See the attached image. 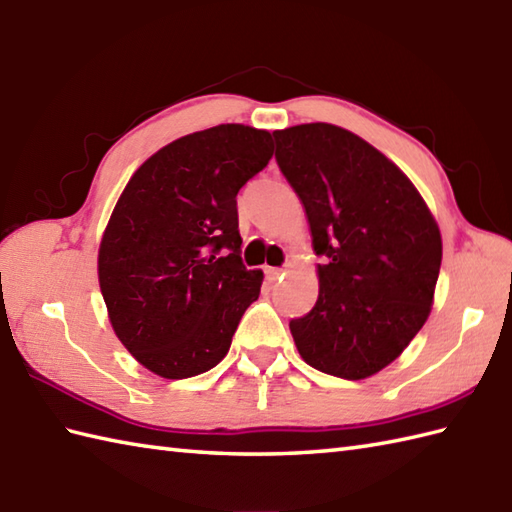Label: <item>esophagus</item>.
Returning <instances> with one entry per match:
<instances>
[{"instance_id": "34e87169", "label": "esophagus", "mask_w": 512, "mask_h": 512, "mask_svg": "<svg viewBox=\"0 0 512 512\" xmlns=\"http://www.w3.org/2000/svg\"><path fill=\"white\" fill-rule=\"evenodd\" d=\"M266 279L270 281V284H275V281H279L281 277H284V268H273V266H266Z\"/></svg>"}]
</instances>
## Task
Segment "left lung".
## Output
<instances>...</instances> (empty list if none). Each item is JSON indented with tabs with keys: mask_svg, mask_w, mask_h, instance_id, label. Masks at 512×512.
<instances>
[{
	"mask_svg": "<svg viewBox=\"0 0 512 512\" xmlns=\"http://www.w3.org/2000/svg\"><path fill=\"white\" fill-rule=\"evenodd\" d=\"M277 165L306 209L319 299L290 321L303 361L361 380L402 354L427 321L442 237L411 180L343 127L275 132Z\"/></svg>",
	"mask_w": 512,
	"mask_h": 512,
	"instance_id": "obj_1",
	"label": "left lung"
}]
</instances>
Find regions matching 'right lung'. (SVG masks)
Wrapping results in <instances>:
<instances>
[{
	"instance_id": "right-lung-1",
	"label": "right lung",
	"mask_w": 512,
	"mask_h": 512,
	"mask_svg": "<svg viewBox=\"0 0 512 512\" xmlns=\"http://www.w3.org/2000/svg\"><path fill=\"white\" fill-rule=\"evenodd\" d=\"M273 158L266 129L173 140L127 182L99 248L112 328L140 365L189 378L222 361L264 273L242 262L237 193Z\"/></svg>"
}]
</instances>
